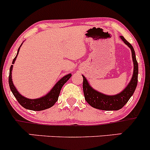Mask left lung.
Returning <instances> with one entry per match:
<instances>
[{"instance_id": "left-lung-1", "label": "left lung", "mask_w": 150, "mask_h": 150, "mask_svg": "<svg viewBox=\"0 0 150 150\" xmlns=\"http://www.w3.org/2000/svg\"><path fill=\"white\" fill-rule=\"evenodd\" d=\"M120 38L125 42V43L130 48L132 51V57L134 65L133 75L130 82L127 86V88L122 93L115 96L105 95L93 90L89 85L86 78L82 76H83V92L85 100L91 107L96 109L102 110H118L121 109L129 101L136 88L137 83H138V66L135 57V51L132 45L128 41H127L123 36H121Z\"/></svg>"}]
</instances>
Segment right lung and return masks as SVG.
Returning <instances> with one entry per match:
<instances>
[{
    "label": "right lung",
    "instance_id": "right-lung-1",
    "mask_svg": "<svg viewBox=\"0 0 150 150\" xmlns=\"http://www.w3.org/2000/svg\"><path fill=\"white\" fill-rule=\"evenodd\" d=\"M20 48H21V46H20ZM20 48H18V54H17L16 57L14 58L12 64L15 63V59H16L17 56H18V52H19ZM12 67H13L12 65L10 67L9 76H8V84H9L10 89L12 91L13 95L15 96V97L16 98V99L18 100V102L20 103V105L22 107H23L24 108H25V109L31 110H43L48 109V108H50L51 107H52L53 105L56 103L57 101L58 100L59 93H60V91L61 89H62V86L64 85V84H65L71 76V74H68V75H66V76H64V77H62L59 82H57V83L54 85V87L52 88V90H51L47 95L43 96V97H41L36 99H29L24 97L22 95H21V94L18 93V91L16 90L15 87L14 86L12 79Z\"/></svg>",
    "mask_w": 150,
    "mask_h": 150
}]
</instances>
